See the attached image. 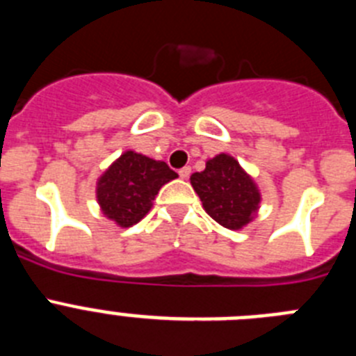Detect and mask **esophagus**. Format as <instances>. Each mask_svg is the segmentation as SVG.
I'll use <instances>...</instances> for the list:
<instances>
[{
	"instance_id": "34e87169",
	"label": "esophagus",
	"mask_w": 356,
	"mask_h": 356,
	"mask_svg": "<svg viewBox=\"0 0 356 356\" xmlns=\"http://www.w3.org/2000/svg\"><path fill=\"white\" fill-rule=\"evenodd\" d=\"M178 175H180V178L187 180L188 176H191V168H181L180 171H178Z\"/></svg>"
}]
</instances>
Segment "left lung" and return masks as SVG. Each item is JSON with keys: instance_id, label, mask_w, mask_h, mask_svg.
Returning a JSON list of instances; mask_svg holds the SVG:
<instances>
[{"instance_id": "8db88e82", "label": "left lung", "mask_w": 356, "mask_h": 356, "mask_svg": "<svg viewBox=\"0 0 356 356\" xmlns=\"http://www.w3.org/2000/svg\"><path fill=\"white\" fill-rule=\"evenodd\" d=\"M205 212L228 229H242L254 219L262 194L259 185L232 155L219 153L191 176Z\"/></svg>"}]
</instances>
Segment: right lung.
Instances as JSON below:
<instances>
[{"label":"right lung","instance_id":"right-lung-1","mask_svg":"<svg viewBox=\"0 0 356 356\" xmlns=\"http://www.w3.org/2000/svg\"><path fill=\"white\" fill-rule=\"evenodd\" d=\"M175 178L178 175L165 162L128 149L97 178V205L106 219L130 228L149 212L160 188Z\"/></svg>","mask_w":356,"mask_h":356}]
</instances>
